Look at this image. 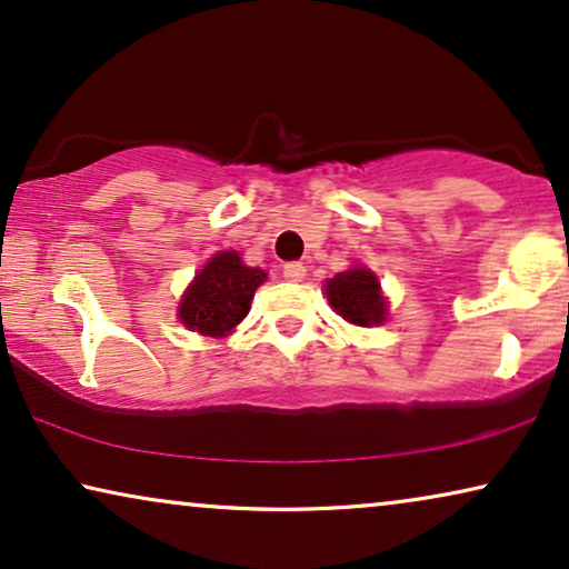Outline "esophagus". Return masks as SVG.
<instances>
[{"instance_id": "34e87169", "label": "esophagus", "mask_w": 569, "mask_h": 569, "mask_svg": "<svg viewBox=\"0 0 569 569\" xmlns=\"http://www.w3.org/2000/svg\"><path fill=\"white\" fill-rule=\"evenodd\" d=\"M282 274L287 282H302V279H306V267H302L300 261H290V263H284Z\"/></svg>"}]
</instances>
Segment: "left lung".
<instances>
[{
  "instance_id": "obj_1",
  "label": "left lung",
  "mask_w": 569,
  "mask_h": 569,
  "mask_svg": "<svg viewBox=\"0 0 569 569\" xmlns=\"http://www.w3.org/2000/svg\"><path fill=\"white\" fill-rule=\"evenodd\" d=\"M326 298L331 308L355 326H378L386 321L388 306L380 295V282L370 269L352 267L339 271L337 277L326 282Z\"/></svg>"
}]
</instances>
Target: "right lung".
Wrapping results in <instances>:
<instances>
[{"instance_id": "right-lung-1", "label": "right lung", "mask_w": 569, "mask_h": 569, "mask_svg": "<svg viewBox=\"0 0 569 569\" xmlns=\"http://www.w3.org/2000/svg\"><path fill=\"white\" fill-rule=\"evenodd\" d=\"M263 279L267 271L246 267L236 251L214 253L183 292L178 318L201 337H228L248 316L256 287Z\"/></svg>"}]
</instances>
